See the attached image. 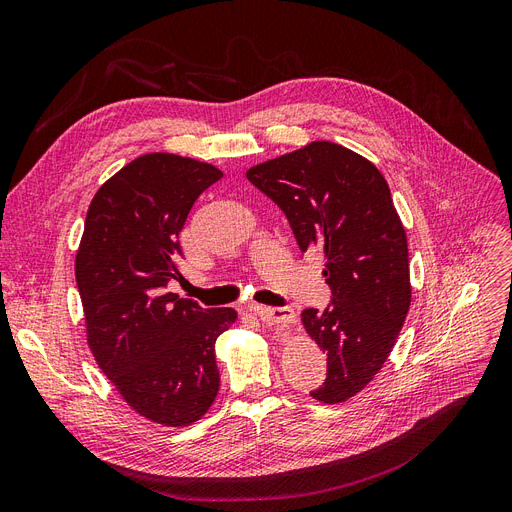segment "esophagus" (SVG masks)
Listing matches in <instances>:
<instances>
[{
    "instance_id": "obj_1",
    "label": "esophagus",
    "mask_w": 512,
    "mask_h": 512,
    "mask_svg": "<svg viewBox=\"0 0 512 512\" xmlns=\"http://www.w3.org/2000/svg\"><path fill=\"white\" fill-rule=\"evenodd\" d=\"M257 316L263 320V323L270 327H278V329H289L297 323V316L293 312V308H255Z\"/></svg>"
}]
</instances>
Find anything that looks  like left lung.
I'll return each instance as SVG.
<instances>
[{"instance_id":"obj_1","label":"left lung","mask_w":512,"mask_h":512,"mask_svg":"<svg viewBox=\"0 0 512 512\" xmlns=\"http://www.w3.org/2000/svg\"><path fill=\"white\" fill-rule=\"evenodd\" d=\"M287 215L301 251L325 257L333 304L301 312L327 354V380L312 399L337 405L361 392L399 339L411 306L407 234L373 162L331 141H312L246 170Z\"/></svg>"}]
</instances>
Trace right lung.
<instances>
[{
    "mask_svg": "<svg viewBox=\"0 0 512 512\" xmlns=\"http://www.w3.org/2000/svg\"><path fill=\"white\" fill-rule=\"evenodd\" d=\"M221 177L213 164L166 151L135 158L97 189L75 255L94 361L132 411L170 428L192 426L215 403V342L238 318L164 289L181 276L189 211Z\"/></svg>",
    "mask_w": 512,
    "mask_h": 512,
    "instance_id": "right-lung-1",
    "label": "right lung"
}]
</instances>
